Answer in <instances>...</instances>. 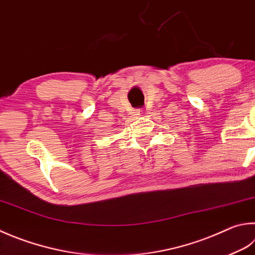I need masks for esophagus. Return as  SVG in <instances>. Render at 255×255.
<instances>
[{
    "label": "esophagus",
    "instance_id": "34e87169",
    "mask_svg": "<svg viewBox=\"0 0 255 255\" xmlns=\"http://www.w3.org/2000/svg\"><path fill=\"white\" fill-rule=\"evenodd\" d=\"M136 115H138V117H142V115H144L145 114V110H143V109H140V110H136Z\"/></svg>",
    "mask_w": 255,
    "mask_h": 255
}]
</instances>
